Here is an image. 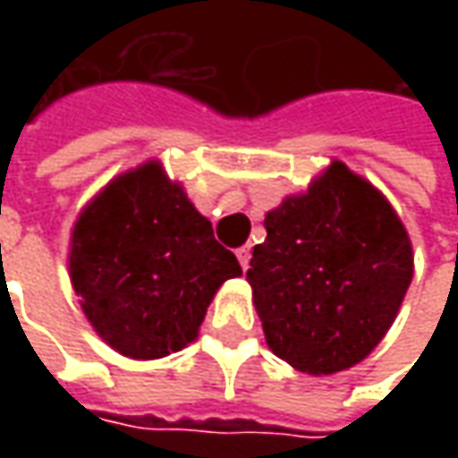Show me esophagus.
Instances as JSON below:
<instances>
[{"mask_svg":"<svg viewBox=\"0 0 458 458\" xmlns=\"http://www.w3.org/2000/svg\"><path fill=\"white\" fill-rule=\"evenodd\" d=\"M250 247H239L237 250V259H239V265H242V270H247L250 267Z\"/></svg>","mask_w":458,"mask_h":458,"instance_id":"34e87169","label":"esophagus"}]
</instances>
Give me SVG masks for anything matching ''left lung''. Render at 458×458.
Segmentation results:
<instances>
[{"label": "left lung", "mask_w": 458, "mask_h": 458, "mask_svg": "<svg viewBox=\"0 0 458 458\" xmlns=\"http://www.w3.org/2000/svg\"><path fill=\"white\" fill-rule=\"evenodd\" d=\"M252 285L265 342L308 375L360 364L413 280V247L390 201L342 160L265 216Z\"/></svg>", "instance_id": "left-lung-1"}]
</instances>
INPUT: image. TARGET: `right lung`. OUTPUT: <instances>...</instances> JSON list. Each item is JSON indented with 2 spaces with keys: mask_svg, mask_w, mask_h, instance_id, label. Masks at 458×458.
I'll use <instances>...</instances> for the list:
<instances>
[{
  "mask_svg": "<svg viewBox=\"0 0 458 458\" xmlns=\"http://www.w3.org/2000/svg\"><path fill=\"white\" fill-rule=\"evenodd\" d=\"M68 273L104 342L130 360H160L196 342L208 303L242 267L183 185L148 160L83 206Z\"/></svg>",
  "mask_w": 458,
  "mask_h": 458,
  "instance_id": "add662e5",
  "label": "right lung"
}]
</instances>
